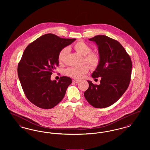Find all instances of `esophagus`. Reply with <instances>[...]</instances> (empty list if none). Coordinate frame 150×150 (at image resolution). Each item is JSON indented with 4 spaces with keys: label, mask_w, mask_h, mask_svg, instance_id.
Here are the masks:
<instances>
[{
    "label": "esophagus",
    "mask_w": 150,
    "mask_h": 150,
    "mask_svg": "<svg viewBox=\"0 0 150 150\" xmlns=\"http://www.w3.org/2000/svg\"><path fill=\"white\" fill-rule=\"evenodd\" d=\"M72 81H73V83H79V80H75V79H74L73 80H72Z\"/></svg>",
    "instance_id": "34e87169"
}]
</instances>
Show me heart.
Returning <instances> with one entry per match:
<instances>
[{
  "instance_id": "b5f03b06",
  "label": "heart",
  "mask_w": 150,
  "mask_h": 150,
  "mask_svg": "<svg viewBox=\"0 0 150 150\" xmlns=\"http://www.w3.org/2000/svg\"><path fill=\"white\" fill-rule=\"evenodd\" d=\"M74 48L80 54L84 56V61L91 68L95 69L100 65L101 60L100 54L97 52H91V47L86 42L83 41L78 42L74 44ZM69 50V48L66 47L59 52L58 59L59 63L64 62ZM89 66L88 65H83L81 67H70L65 70L64 74L72 78L80 79L89 71Z\"/></svg>"
}]
</instances>
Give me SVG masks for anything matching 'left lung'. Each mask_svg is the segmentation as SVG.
<instances>
[{"instance_id": "obj_1", "label": "left lung", "mask_w": 150, "mask_h": 150, "mask_svg": "<svg viewBox=\"0 0 150 150\" xmlns=\"http://www.w3.org/2000/svg\"><path fill=\"white\" fill-rule=\"evenodd\" d=\"M97 44L101 57L93 72V78H101L100 85L88 81L89 88L84 93L88 103L95 108H105L115 103L128 89L132 62L124 48L117 40L106 35L89 39Z\"/></svg>"}]
</instances>
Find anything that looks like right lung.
<instances>
[{
	"label": "right lung",
	"instance_id": "right-lung-1",
	"mask_svg": "<svg viewBox=\"0 0 150 150\" xmlns=\"http://www.w3.org/2000/svg\"><path fill=\"white\" fill-rule=\"evenodd\" d=\"M76 39H64L53 34L41 36L29 44L18 64V76L27 98L37 107L50 109L64 98L71 79L61 76L52 81L50 76L58 66L61 49Z\"/></svg>",
	"mask_w": 150,
	"mask_h": 150
}]
</instances>
